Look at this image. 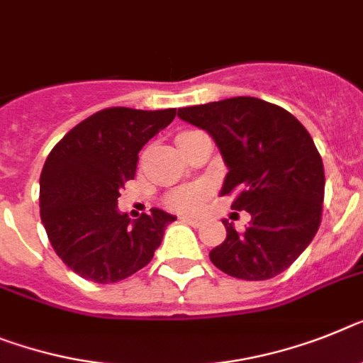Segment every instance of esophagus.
Returning a JSON list of instances; mask_svg holds the SVG:
<instances>
[{"instance_id":"1","label":"esophagus","mask_w":363,"mask_h":363,"mask_svg":"<svg viewBox=\"0 0 363 363\" xmlns=\"http://www.w3.org/2000/svg\"><path fill=\"white\" fill-rule=\"evenodd\" d=\"M181 219L184 223H190L191 227H201V223H203V219L197 218V216H182Z\"/></svg>"}]
</instances>
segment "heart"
Wrapping results in <instances>:
<instances>
[{
	"label": "heart",
	"mask_w": 363,
	"mask_h": 363,
	"mask_svg": "<svg viewBox=\"0 0 363 363\" xmlns=\"http://www.w3.org/2000/svg\"><path fill=\"white\" fill-rule=\"evenodd\" d=\"M182 135H186V133H182ZM203 199H205V191L201 188H184V190L175 191L169 197V205L175 210H191L197 208L203 203Z\"/></svg>",
	"instance_id": "1"
}]
</instances>
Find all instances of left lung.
<instances>
[{
  "label": "left lung",
  "instance_id": "left-lung-1",
  "mask_svg": "<svg viewBox=\"0 0 363 363\" xmlns=\"http://www.w3.org/2000/svg\"><path fill=\"white\" fill-rule=\"evenodd\" d=\"M177 116L206 130L228 167L221 196L251 214L238 233L210 251L218 269L242 280H267L301 257L321 223L325 172L312 136L290 112L258 97L179 108Z\"/></svg>",
  "mask_w": 363,
  "mask_h": 363
}]
</instances>
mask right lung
Masks as SVG:
<instances>
[{
	"label": "right lung",
	"instance_id": "add662e5",
	"mask_svg": "<svg viewBox=\"0 0 363 363\" xmlns=\"http://www.w3.org/2000/svg\"><path fill=\"white\" fill-rule=\"evenodd\" d=\"M175 118V108H105L51 149L40 175V218L60 260L79 277L111 284L145 267L175 216L160 208L130 219L120 188L135 179L140 149Z\"/></svg>",
	"mask_w": 363,
	"mask_h": 363
}]
</instances>
